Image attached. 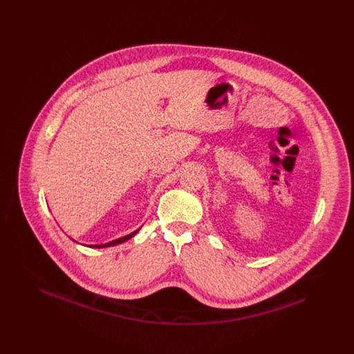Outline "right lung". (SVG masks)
Segmentation results:
<instances>
[{
    "label": "right lung",
    "mask_w": 354,
    "mask_h": 354,
    "mask_svg": "<svg viewBox=\"0 0 354 354\" xmlns=\"http://www.w3.org/2000/svg\"><path fill=\"white\" fill-rule=\"evenodd\" d=\"M139 230H140V228H138L136 231H134V232H133V234H130V235L124 236V237H120V239H117V240H113V241H110V243H106V244H100V245H90V247H94V248H104V247H111V245H117V244H120V243H124L126 240H129V239H131L133 236L136 235Z\"/></svg>",
    "instance_id": "right-lung-1"
}]
</instances>
